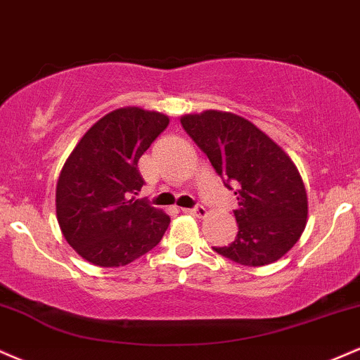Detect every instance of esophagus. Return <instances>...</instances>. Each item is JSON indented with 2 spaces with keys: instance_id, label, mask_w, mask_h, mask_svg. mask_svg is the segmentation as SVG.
<instances>
[{
  "instance_id": "obj_1",
  "label": "esophagus",
  "mask_w": 360,
  "mask_h": 360,
  "mask_svg": "<svg viewBox=\"0 0 360 360\" xmlns=\"http://www.w3.org/2000/svg\"><path fill=\"white\" fill-rule=\"evenodd\" d=\"M185 214H190V215H195V217H205L207 215V209L204 205H195L192 207V209H181Z\"/></svg>"
}]
</instances>
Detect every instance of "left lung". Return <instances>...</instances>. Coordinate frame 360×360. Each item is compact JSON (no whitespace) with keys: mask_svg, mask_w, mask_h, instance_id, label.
Wrapping results in <instances>:
<instances>
[{"mask_svg":"<svg viewBox=\"0 0 360 360\" xmlns=\"http://www.w3.org/2000/svg\"><path fill=\"white\" fill-rule=\"evenodd\" d=\"M180 122L238 198V236L214 251L244 266L280 259L300 239L308 214L305 185L290 156L232 112L188 114Z\"/></svg>","mask_w":360,"mask_h":360,"instance_id":"left-lung-1","label":"left lung"}]
</instances>
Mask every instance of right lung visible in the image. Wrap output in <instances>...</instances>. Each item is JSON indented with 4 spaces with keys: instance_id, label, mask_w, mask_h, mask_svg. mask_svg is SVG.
<instances>
[{
    "instance_id": "right-lung-1",
    "label": "right lung",
    "mask_w": 360,
    "mask_h": 360,
    "mask_svg": "<svg viewBox=\"0 0 360 360\" xmlns=\"http://www.w3.org/2000/svg\"><path fill=\"white\" fill-rule=\"evenodd\" d=\"M167 126L165 114L116 109L84 134L63 165L57 221L67 243L89 263L129 264L162 240L170 217L134 195L145 185L138 160Z\"/></svg>"
}]
</instances>
